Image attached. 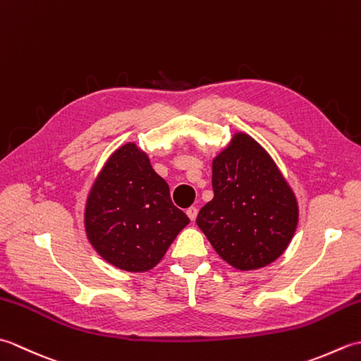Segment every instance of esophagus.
I'll use <instances>...</instances> for the list:
<instances>
[{
  "instance_id": "1",
  "label": "esophagus",
  "mask_w": 361,
  "mask_h": 361,
  "mask_svg": "<svg viewBox=\"0 0 361 361\" xmlns=\"http://www.w3.org/2000/svg\"><path fill=\"white\" fill-rule=\"evenodd\" d=\"M186 214H188V217L190 219V221H195V219H197V214H198V209L197 208H189L188 211H186Z\"/></svg>"
}]
</instances>
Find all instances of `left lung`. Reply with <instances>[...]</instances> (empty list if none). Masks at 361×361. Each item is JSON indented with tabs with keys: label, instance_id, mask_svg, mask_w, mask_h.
Segmentation results:
<instances>
[{
	"label": "left lung",
	"instance_id": "left-lung-1",
	"mask_svg": "<svg viewBox=\"0 0 361 361\" xmlns=\"http://www.w3.org/2000/svg\"><path fill=\"white\" fill-rule=\"evenodd\" d=\"M214 198L197 225L235 270H257L287 250L298 226V200L278 164L243 132L212 159Z\"/></svg>",
	"mask_w": 361,
	"mask_h": 361
}]
</instances>
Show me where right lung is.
Masks as SVG:
<instances>
[{
	"instance_id": "right-lung-1",
	"label": "right lung",
	"mask_w": 361,
	"mask_h": 361,
	"mask_svg": "<svg viewBox=\"0 0 361 361\" xmlns=\"http://www.w3.org/2000/svg\"><path fill=\"white\" fill-rule=\"evenodd\" d=\"M83 224L91 247L119 270L144 273L159 264L189 224L171 200L164 178L135 142L105 161L91 186Z\"/></svg>"
}]
</instances>
